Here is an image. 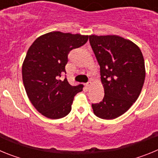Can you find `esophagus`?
I'll list each match as a JSON object with an SVG mask.
<instances>
[{"label": "esophagus", "instance_id": "obj_1", "mask_svg": "<svg viewBox=\"0 0 158 158\" xmlns=\"http://www.w3.org/2000/svg\"><path fill=\"white\" fill-rule=\"evenodd\" d=\"M91 85H92V83L90 81H89V82H88V83H86V85H85V86H86V88H87V89H90Z\"/></svg>", "mask_w": 158, "mask_h": 158}]
</instances>
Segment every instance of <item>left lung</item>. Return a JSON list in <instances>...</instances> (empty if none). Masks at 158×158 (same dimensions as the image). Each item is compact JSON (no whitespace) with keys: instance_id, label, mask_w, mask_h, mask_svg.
<instances>
[{"instance_id":"left-lung-1","label":"left lung","mask_w":158,"mask_h":158,"mask_svg":"<svg viewBox=\"0 0 158 158\" xmlns=\"http://www.w3.org/2000/svg\"><path fill=\"white\" fill-rule=\"evenodd\" d=\"M100 67L104 99L92 104L99 118L113 119L126 112L139 98L145 81L143 55L136 44L118 35H89Z\"/></svg>"}]
</instances>
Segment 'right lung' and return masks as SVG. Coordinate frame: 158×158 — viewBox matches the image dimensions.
I'll list each match as a JSON object with an SVG mask.
<instances>
[{"instance_id": "add662e5", "label": "right lung", "mask_w": 158, "mask_h": 158, "mask_svg": "<svg viewBox=\"0 0 158 158\" xmlns=\"http://www.w3.org/2000/svg\"><path fill=\"white\" fill-rule=\"evenodd\" d=\"M89 35L49 32L37 38L29 47L22 65L23 85L35 109L57 119L70 112L74 96L83 85L72 86L66 78L59 80L73 49L85 44Z\"/></svg>"}]
</instances>
